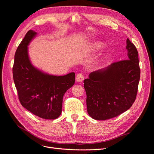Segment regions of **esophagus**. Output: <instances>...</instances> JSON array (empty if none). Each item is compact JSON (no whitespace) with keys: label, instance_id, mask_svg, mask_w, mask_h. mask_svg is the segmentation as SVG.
Wrapping results in <instances>:
<instances>
[{"label":"esophagus","instance_id":"esophagus-1","mask_svg":"<svg viewBox=\"0 0 154 154\" xmlns=\"http://www.w3.org/2000/svg\"><path fill=\"white\" fill-rule=\"evenodd\" d=\"M84 80V76H83V74L82 73H79L77 74V76L76 77V81L78 82H82Z\"/></svg>","mask_w":154,"mask_h":154}]
</instances>
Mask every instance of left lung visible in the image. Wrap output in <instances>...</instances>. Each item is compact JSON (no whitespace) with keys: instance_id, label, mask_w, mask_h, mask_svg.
Segmentation results:
<instances>
[{"instance_id":"left-lung-1","label":"left lung","mask_w":154,"mask_h":154,"mask_svg":"<svg viewBox=\"0 0 154 154\" xmlns=\"http://www.w3.org/2000/svg\"><path fill=\"white\" fill-rule=\"evenodd\" d=\"M128 59L91 72L83 82L87 112L96 120L116 117L132 106L140 79L138 52L127 40Z\"/></svg>"}]
</instances>
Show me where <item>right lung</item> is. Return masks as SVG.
Returning <instances> with one entry per match:
<instances>
[{
  "mask_svg": "<svg viewBox=\"0 0 154 154\" xmlns=\"http://www.w3.org/2000/svg\"><path fill=\"white\" fill-rule=\"evenodd\" d=\"M36 35L29 30L18 45L13 67V80L25 109L41 118L54 119L62 113L63 96L75 83V73L51 75L32 66L28 45Z\"/></svg>",
  "mask_w": 154,
  "mask_h": 154,
  "instance_id": "add662e5",
  "label": "right lung"
}]
</instances>
